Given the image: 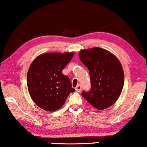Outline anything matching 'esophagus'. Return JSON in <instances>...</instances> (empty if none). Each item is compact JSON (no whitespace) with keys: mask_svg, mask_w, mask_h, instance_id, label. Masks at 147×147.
<instances>
[{"mask_svg":"<svg viewBox=\"0 0 147 147\" xmlns=\"http://www.w3.org/2000/svg\"><path fill=\"white\" fill-rule=\"evenodd\" d=\"M76 91H77V92H80L81 91V85H78L77 87H76L75 88Z\"/></svg>","mask_w":147,"mask_h":147,"instance_id":"esophagus-1","label":"esophagus"}]
</instances>
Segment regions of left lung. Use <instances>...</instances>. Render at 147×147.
Listing matches in <instances>:
<instances>
[{"label":"left lung","instance_id":"obj_1","mask_svg":"<svg viewBox=\"0 0 147 147\" xmlns=\"http://www.w3.org/2000/svg\"><path fill=\"white\" fill-rule=\"evenodd\" d=\"M79 57L90 71L92 87L82 96L98 110L107 109L117 100L124 84V72L118 58L100 47L82 49Z\"/></svg>","mask_w":147,"mask_h":147}]
</instances>
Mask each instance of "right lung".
<instances>
[{
  "label": "right lung",
  "mask_w": 147,
  "mask_h": 147,
  "mask_svg": "<svg viewBox=\"0 0 147 147\" xmlns=\"http://www.w3.org/2000/svg\"><path fill=\"white\" fill-rule=\"evenodd\" d=\"M74 54L73 52L42 53L30 66L28 90L34 102L43 110H58L70 93L75 92L69 78L62 74Z\"/></svg>",
  "instance_id": "obj_1"
}]
</instances>
